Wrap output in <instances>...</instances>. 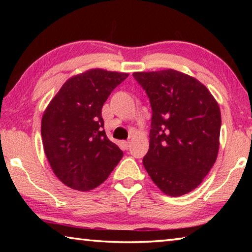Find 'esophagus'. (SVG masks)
<instances>
[{"mask_svg": "<svg viewBox=\"0 0 252 252\" xmlns=\"http://www.w3.org/2000/svg\"><path fill=\"white\" fill-rule=\"evenodd\" d=\"M122 146L125 149H129L130 146V141H122Z\"/></svg>", "mask_w": 252, "mask_h": 252, "instance_id": "obj_1", "label": "esophagus"}]
</instances>
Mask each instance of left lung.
<instances>
[{
  "mask_svg": "<svg viewBox=\"0 0 252 252\" xmlns=\"http://www.w3.org/2000/svg\"><path fill=\"white\" fill-rule=\"evenodd\" d=\"M152 109L150 143L143 165L170 197L194 190L215 164L221 113L210 91L176 70L134 72Z\"/></svg>",
  "mask_w": 252,
  "mask_h": 252,
  "instance_id": "1",
  "label": "left lung"
}]
</instances>
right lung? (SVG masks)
<instances>
[{"mask_svg": "<svg viewBox=\"0 0 252 252\" xmlns=\"http://www.w3.org/2000/svg\"><path fill=\"white\" fill-rule=\"evenodd\" d=\"M129 74L92 69L70 78L45 109L41 134L45 156L59 180L90 191L103 183L123 152L104 131L102 106Z\"/></svg>", "mask_w": 252, "mask_h": 252, "instance_id": "right-lung-1", "label": "right lung"}]
</instances>
